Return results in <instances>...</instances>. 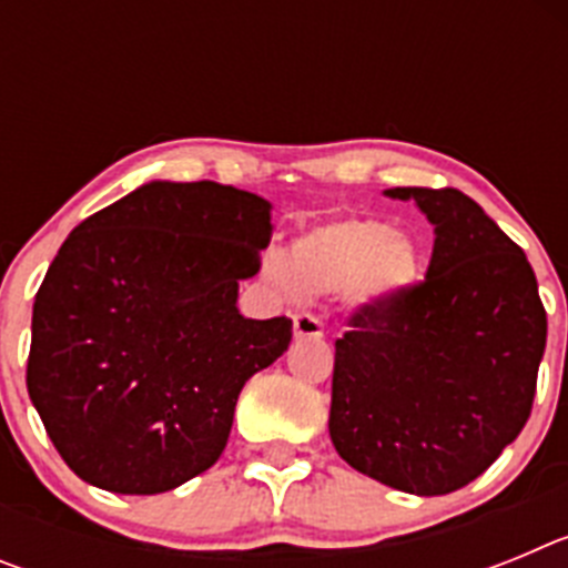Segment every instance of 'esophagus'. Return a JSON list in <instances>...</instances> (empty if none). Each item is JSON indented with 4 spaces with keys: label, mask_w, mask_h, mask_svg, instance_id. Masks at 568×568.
Returning <instances> with one entry per match:
<instances>
[{
    "label": "esophagus",
    "mask_w": 568,
    "mask_h": 568,
    "mask_svg": "<svg viewBox=\"0 0 568 568\" xmlns=\"http://www.w3.org/2000/svg\"><path fill=\"white\" fill-rule=\"evenodd\" d=\"M293 329H295V338H321V335H324L318 315L313 313H295Z\"/></svg>",
    "instance_id": "obj_1"
}]
</instances>
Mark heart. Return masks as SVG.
I'll use <instances>...</instances> for the list:
<instances>
[{
    "label": "heart",
    "instance_id": "obj_1",
    "mask_svg": "<svg viewBox=\"0 0 568 568\" xmlns=\"http://www.w3.org/2000/svg\"><path fill=\"white\" fill-rule=\"evenodd\" d=\"M270 275L281 287L313 295L355 290L364 301H389L420 278V250L378 219H344L301 235L290 264L270 261Z\"/></svg>",
    "mask_w": 568,
    "mask_h": 568
}]
</instances>
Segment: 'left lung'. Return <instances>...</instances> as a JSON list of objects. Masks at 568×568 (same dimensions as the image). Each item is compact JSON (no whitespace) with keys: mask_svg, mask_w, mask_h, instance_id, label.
<instances>
[{"mask_svg":"<svg viewBox=\"0 0 568 568\" xmlns=\"http://www.w3.org/2000/svg\"><path fill=\"white\" fill-rule=\"evenodd\" d=\"M435 224L424 281L346 315L329 438L353 469L413 495L484 475L531 415L546 310L524 250L455 187H395Z\"/></svg>","mask_w":568,"mask_h":568,"instance_id":"obj_1","label":"left lung"}]
</instances>
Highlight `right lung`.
Masks as SVG:
<instances>
[{"mask_svg": "<svg viewBox=\"0 0 568 568\" xmlns=\"http://www.w3.org/2000/svg\"><path fill=\"white\" fill-rule=\"evenodd\" d=\"M270 204L215 182H153L84 219L33 301L28 393L79 478L159 495L202 475L250 375L293 318L235 307L261 267Z\"/></svg>", "mask_w": 568, "mask_h": 568, "instance_id": "1", "label": "right lung"}]
</instances>
